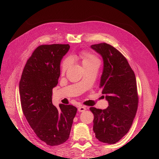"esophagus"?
<instances>
[{"instance_id":"34e87169","label":"esophagus","mask_w":159,"mask_h":159,"mask_svg":"<svg viewBox=\"0 0 159 159\" xmlns=\"http://www.w3.org/2000/svg\"><path fill=\"white\" fill-rule=\"evenodd\" d=\"M85 109H86V107L84 106V105H80V106L78 107V109L79 112H83Z\"/></svg>"}]
</instances>
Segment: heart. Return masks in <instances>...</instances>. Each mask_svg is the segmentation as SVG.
<instances>
[{
    "label": "heart",
    "instance_id": "1",
    "mask_svg": "<svg viewBox=\"0 0 159 159\" xmlns=\"http://www.w3.org/2000/svg\"><path fill=\"white\" fill-rule=\"evenodd\" d=\"M79 57H80V59H81V60H82L83 65L88 64L91 61L98 60L97 57H96L94 55H93L92 54H91L90 52L87 51H83L80 52L79 54ZM70 63H71V61L69 57H66V58H65L63 61H62L61 64V67H60L61 73H64V72L66 71V70L69 68Z\"/></svg>",
    "mask_w": 159,
    "mask_h": 159
}]
</instances>
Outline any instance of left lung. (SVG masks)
Instances as JSON below:
<instances>
[{"mask_svg":"<svg viewBox=\"0 0 159 159\" xmlns=\"http://www.w3.org/2000/svg\"><path fill=\"white\" fill-rule=\"evenodd\" d=\"M101 54L103 71L99 88L109 106L105 109L89 108L94 115L93 131L101 142L114 144L129 131L139 103L135 75L121 52L107 43L91 45Z\"/></svg>","mask_w":159,"mask_h":159,"instance_id":"left-lung-1","label":"left lung"}]
</instances>
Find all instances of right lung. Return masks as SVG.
Returning a JSON list of instances; mask_svg holds the SVG:
<instances>
[{"mask_svg": "<svg viewBox=\"0 0 159 159\" xmlns=\"http://www.w3.org/2000/svg\"><path fill=\"white\" fill-rule=\"evenodd\" d=\"M69 44L38 46L28 59L19 83L22 112L36 136L48 145L56 146L70 137L77 108L52 104V89L58 83L60 61Z\"/></svg>", "mask_w": 159, "mask_h": 159, "instance_id": "add662e5", "label": "right lung"}]
</instances>
